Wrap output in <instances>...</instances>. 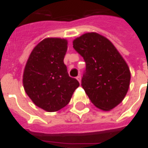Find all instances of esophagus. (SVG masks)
I'll use <instances>...</instances> for the list:
<instances>
[{"label": "esophagus", "instance_id": "obj_1", "mask_svg": "<svg viewBox=\"0 0 148 148\" xmlns=\"http://www.w3.org/2000/svg\"><path fill=\"white\" fill-rule=\"evenodd\" d=\"M77 79L79 82H81V81H82V77H81V75H78L77 77Z\"/></svg>", "mask_w": 148, "mask_h": 148}]
</instances>
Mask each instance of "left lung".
Segmentation results:
<instances>
[{
	"label": "left lung",
	"mask_w": 148,
	"mask_h": 148,
	"mask_svg": "<svg viewBox=\"0 0 148 148\" xmlns=\"http://www.w3.org/2000/svg\"><path fill=\"white\" fill-rule=\"evenodd\" d=\"M73 48L86 62L82 86L97 108L108 111L122 102L131 74L126 62L110 41L87 33L73 41Z\"/></svg>",
	"instance_id": "obj_1"
}]
</instances>
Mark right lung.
<instances>
[{
  "label": "right lung",
  "mask_w": 148,
  "mask_h": 148,
  "mask_svg": "<svg viewBox=\"0 0 148 148\" xmlns=\"http://www.w3.org/2000/svg\"><path fill=\"white\" fill-rule=\"evenodd\" d=\"M66 50L64 38H45L33 49L25 65L23 85L26 94L48 112L65 107L80 85L68 75L63 62Z\"/></svg>",
  "instance_id": "right-lung-1"
}]
</instances>
